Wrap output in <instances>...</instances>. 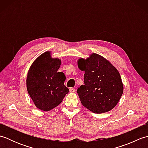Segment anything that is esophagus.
Wrapping results in <instances>:
<instances>
[{"label": "esophagus", "mask_w": 148, "mask_h": 148, "mask_svg": "<svg viewBox=\"0 0 148 148\" xmlns=\"http://www.w3.org/2000/svg\"><path fill=\"white\" fill-rule=\"evenodd\" d=\"M69 91H70V92L71 93H74L76 92V89H75L74 88H71L69 89Z\"/></svg>", "instance_id": "obj_1"}]
</instances>
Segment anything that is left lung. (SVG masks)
<instances>
[{
    "instance_id": "8db88e82",
    "label": "left lung",
    "mask_w": 148,
    "mask_h": 148,
    "mask_svg": "<svg viewBox=\"0 0 148 148\" xmlns=\"http://www.w3.org/2000/svg\"><path fill=\"white\" fill-rule=\"evenodd\" d=\"M84 71V84L77 88L81 102L94 113L106 112L117 105L123 92V84L118 71L103 56L92 53L77 61Z\"/></svg>"
}]
</instances>
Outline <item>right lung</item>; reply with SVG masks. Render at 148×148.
<instances>
[{
  "label": "right lung",
  "mask_w": 148,
  "mask_h": 148,
  "mask_svg": "<svg viewBox=\"0 0 148 148\" xmlns=\"http://www.w3.org/2000/svg\"><path fill=\"white\" fill-rule=\"evenodd\" d=\"M60 65L61 60L52 58L51 52L46 51L36 58L28 72V93L42 111H48L58 106L69 92L64 85V73L58 72Z\"/></svg>",
  "instance_id": "1"
}]
</instances>
